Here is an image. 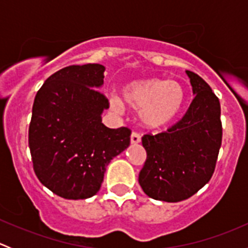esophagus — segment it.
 <instances>
[{
	"instance_id": "1",
	"label": "esophagus",
	"mask_w": 248,
	"mask_h": 248,
	"mask_svg": "<svg viewBox=\"0 0 248 248\" xmlns=\"http://www.w3.org/2000/svg\"><path fill=\"white\" fill-rule=\"evenodd\" d=\"M140 140H141V137H140L138 133L133 132V133L131 134V142H132V144H138V142H140Z\"/></svg>"
}]
</instances>
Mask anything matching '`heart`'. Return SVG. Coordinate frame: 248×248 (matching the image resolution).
<instances>
[{"label": "heart", "mask_w": 248, "mask_h": 248, "mask_svg": "<svg viewBox=\"0 0 248 248\" xmlns=\"http://www.w3.org/2000/svg\"><path fill=\"white\" fill-rule=\"evenodd\" d=\"M122 101L116 96L109 98L114 111L121 112L124 104L139 109V119L145 127L162 128L171 124L181 111L185 91L175 80L147 78L129 81L122 87Z\"/></svg>", "instance_id": "obj_1"}]
</instances>
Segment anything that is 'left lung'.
Wrapping results in <instances>:
<instances>
[{
	"label": "left lung",
	"mask_w": 248,
	"mask_h": 248,
	"mask_svg": "<svg viewBox=\"0 0 248 248\" xmlns=\"http://www.w3.org/2000/svg\"><path fill=\"white\" fill-rule=\"evenodd\" d=\"M194 98L179 122L141 138L146 161L139 184L150 198L176 202L196 194L211 179L222 144L221 106L204 79L186 71Z\"/></svg>",
	"instance_id": "left-lung-1"
}]
</instances>
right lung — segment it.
Wrapping results in <instances>:
<instances>
[{
    "label": "right lung",
    "instance_id": "1",
    "mask_svg": "<svg viewBox=\"0 0 248 248\" xmlns=\"http://www.w3.org/2000/svg\"><path fill=\"white\" fill-rule=\"evenodd\" d=\"M104 66L60 69L37 92L29 128L32 163L39 181L64 199H87L101 188L107 166L129 146L131 129L108 128L109 101L98 91Z\"/></svg>",
    "mask_w": 248,
    "mask_h": 248
}]
</instances>
